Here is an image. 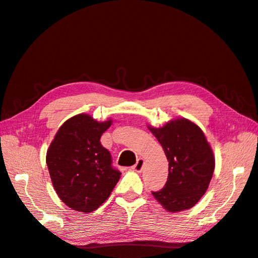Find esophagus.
<instances>
[{
    "instance_id": "esophagus-1",
    "label": "esophagus",
    "mask_w": 258,
    "mask_h": 258,
    "mask_svg": "<svg viewBox=\"0 0 258 258\" xmlns=\"http://www.w3.org/2000/svg\"><path fill=\"white\" fill-rule=\"evenodd\" d=\"M143 166H144V159H143V158H139V159L137 160L136 165H135L134 167H132L131 169L134 170V171H136V172H141L142 169H143Z\"/></svg>"
}]
</instances>
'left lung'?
I'll return each instance as SVG.
<instances>
[{
	"label": "left lung",
	"mask_w": 258,
	"mask_h": 258,
	"mask_svg": "<svg viewBox=\"0 0 258 258\" xmlns=\"http://www.w3.org/2000/svg\"><path fill=\"white\" fill-rule=\"evenodd\" d=\"M148 129L158 140L169 161L168 181L154 198L168 212L192 208L206 194L215 168L213 150L197 123L184 117Z\"/></svg>",
	"instance_id": "obj_1"
}]
</instances>
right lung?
Wrapping results in <instances>:
<instances>
[{
  "label": "right lung",
  "instance_id": "1",
  "mask_svg": "<svg viewBox=\"0 0 258 258\" xmlns=\"http://www.w3.org/2000/svg\"><path fill=\"white\" fill-rule=\"evenodd\" d=\"M112 122L75 115L62 123L48 147L46 163L53 188L74 211L97 210L119 181L121 173L113 169L111 154L100 142Z\"/></svg>",
  "mask_w": 258,
  "mask_h": 258
}]
</instances>
